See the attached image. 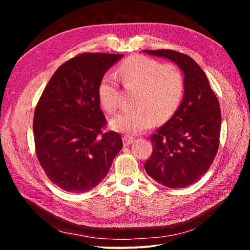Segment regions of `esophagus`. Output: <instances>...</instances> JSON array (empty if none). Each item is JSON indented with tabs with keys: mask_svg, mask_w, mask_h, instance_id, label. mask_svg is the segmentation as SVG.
Here are the masks:
<instances>
[{
	"mask_svg": "<svg viewBox=\"0 0 250 250\" xmlns=\"http://www.w3.org/2000/svg\"><path fill=\"white\" fill-rule=\"evenodd\" d=\"M134 141V139L132 137H129V135H125L123 138V143H124V146H128L130 145V144Z\"/></svg>",
	"mask_w": 250,
	"mask_h": 250,
	"instance_id": "34e87169",
	"label": "esophagus"
}]
</instances>
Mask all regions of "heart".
I'll use <instances>...</instances> for the list:
<instances>
[{
  "label": "heart",
  "instance_id": "b5f03b06",
  "mask_svg": "<svg viewBox=\"0 0 250 250\" xmlns=\"http://www.w3.org/2000/svg\"><path fill=\"white\" fill-rule=\"evenodd\" d=\"M118 75L126 88H138L134 107L120 112L110 125L118 131L137 134L152 126L155 119L165 121L174 115L185 94V76L178 66L162 64L158 60L142 55L125 59ZM119 87L111 76H104L98 86V99L108 113L118 108Z\"/></svg>",
  "mask_w": 250,
  "mask_h": 250
}]
</instances>
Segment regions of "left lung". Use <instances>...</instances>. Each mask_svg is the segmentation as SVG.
Here are the masks:
<instances>
[{
    "label": "left lung",
    "mask_w": 250,
    "mask_h": 250,
    "mask_svg": "<svg viewBox=\"0 0 250 250\" xmlns=\"http://www.w3.org/2000/svg\"><path fill=\"white\" fill-rule=\"evenodd\" d=\"M144 52L172 60L185 74L183 101L168 122L150 137L152 154L144 167L165 187L191 186L207 173L217 154L220 105L207 75L190 56L168 49Z\"/></svg>",
    "instance_id": "1"
}]
</instances>
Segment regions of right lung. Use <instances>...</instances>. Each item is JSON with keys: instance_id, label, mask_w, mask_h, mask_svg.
Returning a JSON list of instances; mask_svg holds the SVG:
<instances>
[{"instance_id": "add662e5", "label": "right lung", "mask_w": 250, "mask_h": 250, "mask_svg": "<svg viewBox=\"0 0 250 250\" xmlns=\"http://www.w3.org/2000/svg\"><path fill=\"white\" fill-rule=\"evenodd\" d=\"M123 55L82 53L60 65L36 104V156L53 184L70 193L92 190L107 175L123 147L116 131L103 132L106 119L98 86Z\"/></svg>"}]
</instances>
